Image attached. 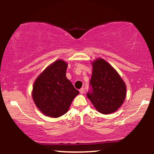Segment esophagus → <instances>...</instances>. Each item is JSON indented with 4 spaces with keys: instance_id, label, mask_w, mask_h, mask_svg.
I'll list each match as a JSON object with an SVG mask.
<instances>
[{
    "instance_id": "1",
    "label": "esophagus",
    "mask_w": 154,
    "mask_h": 154,
    "mask_svg": "<svg viewBox=\"0 0 154 154\" xmlns=\"http://www.w3.org/2000/svg\"><path fill=\"white\" fill-rule=\"evenodd\" d=\"M79 92H80V93L81 94H83L84 92V88H82L81 89H79Z\"/></svg>"
}]
</instances>
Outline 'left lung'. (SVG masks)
Returning <instances> with one entry per match:
<instances>
[{
    "label": "left lung",
    "mask_w": 154,
    "mask_h": 154,
    "mask_svg": "<svg viewBox=\"0 0 154 154\" xmlns=\"http://www.w3.org/2000/svg\"><path fill=\"white\" fill-rule=\"evenodd\" d=\"M93 70L87 97L99 112H116L124 102L126 86L115 70L103 59L92 63Z\"/></svg>",
    "instance_id": "1"
}]
</instances>
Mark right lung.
Segmentation results:
<instances>
[{
  "instance_id": "obj_1",
  "label": "right lung",
  "mask_w": 154,
  "mask_h": 154,
  "mask_svg": "<svg viewBox=\"0 0 154 154\" xmlns=\"http://www.w3.org/2000/svg\"><path fill=\"white\" fill-rule=\"evenodd\" d=\"M67 66L64 61H56L46 68L34 83V103L46 116L57 118L64 115L79 94L66 77Z\"/></svg>"
}]
</instances>
